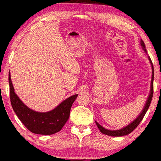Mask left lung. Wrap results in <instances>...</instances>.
I'll return each instance as SVG.
<instances>
[{
	"label": "left lung",
	"instance_id": "8db88e82",
	"mask_svg": "<svg viewBox=\"0 0 161 161\" xmlns=\"http://www.w3.org/2000/svg\"><path fill=\"white\" fill-rule=\"evenodd\" d=\"M141 45H142L143 49H144L145 51L147 52L146 49H145V45H144V42H143L142 40L141 41ZM149 61H150V62L152 64V61L150 58L149 57ZM152 67H153V78H152V82H151V91H150V94H149V97H148V100L147 101V103L146 105H145L144 106V108L143 109V111L142 112V114H140L139 116H138L137 118L135 120L133 121V122L130 123L129 125H127L124 128L121 129V130H107L104 128V127L101 126L100 125H99L97 122H96V125L97 127L100 130V131L101 133H103V134H105V135L107 136H126V135H128L129 133H130L131 132H133L134 130H135L136 127H138V125L140 124V122H142V120L143 119V118H144V116L145 114H146L147 110H148L149 105H150V103H151V101H152V99H153V80H154V69H153V64H152Z\"/></svg>",
	"mask_w": 161,
	"mask_h": 161
}]
</instances>
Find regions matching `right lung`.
<instances>
[{
    "mask_svg": "<svg viewBox=\"0 0 161 161\" xmlns=\"http://www.w3.org/2000/svg\"><path fill=\"white\" fill-rule=\"evenodd\" d=\"M10 101L12 108L26 128L33 133L51 135L60 131L69 117L70 109L78 94L63 101L56 108L46 113H40L28 108L15 94L10 72L8 74Z\"/></svg>",
    "mask_w": 161,
    "mask_h": 161,
    "instance_id": "1",
    "label": "right lung"
}]
</instances>
